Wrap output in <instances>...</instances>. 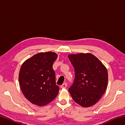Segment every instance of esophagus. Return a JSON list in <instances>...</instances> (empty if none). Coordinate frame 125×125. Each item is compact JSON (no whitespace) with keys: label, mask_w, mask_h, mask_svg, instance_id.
<instances>
[{"label":"esophagus","mask_w":125,"mask_h":125,"mask_svg":"<svg viewBox=\"0 0 125 125\" xmlns=\"http://www.w3.org/2000/svg\"><path fill=\"white\" fill-rule=\"evenodd\" d=\"M67 84L64 83H63L62 85L61 86V88H65L67 87Z\"/></svg>","instance_id":"34e87169"}]
</instances>
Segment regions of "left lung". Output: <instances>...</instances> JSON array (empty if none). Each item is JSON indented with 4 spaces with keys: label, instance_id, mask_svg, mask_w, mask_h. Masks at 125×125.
I'll return each mask as SVG.
<instances>
[{
    "label": "left lung",
    "instance_id": "left-lung-1",
    "mask_svg": "<svg viewBox=\"0 0 125 125\" xmlns=\"http://www.w3.org/2000/svg\"><path fill=\"white\" fill-rule=\"evenodd\" d=\"M75 71L73 83L69 92L75 103L83 107H90L100 100L108 82L107 69L91 53L68 55Z\"/></svg>",
    "mask_w": 125,
    "mask_h": 125
}]
</instances>
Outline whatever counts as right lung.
Listing matches in <instances>:
<instances>
[{"label":"right lung","instance_id":"obj_1","mask_svg":"<svg viewBox=\"0 0 125 125\" xmlns=\"http://www.w3.org/2000/svg\"><path fill=\"white\" fill-rule=\"evenodd\" d=\"M54 52H41L25 61L21 67L19 81L22 92L33 104L45 106L54 100L60 88L56 83L53 63Z\"/></svg>","mask_w":125,"mask_h":125}]
</instances>
